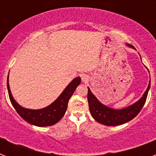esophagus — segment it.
I'll return each instance as SVG.
<instances>
[{
  "instance_id": "34e87169",
  "label": "esophagus",
  "mask_w": 156,
  "mask_h": 156,
  "mask_svg": "<svg viewBox=\"0 0 156 156\" xmlns=\"http://www.w3.org/2000/svg\"><path fill=\"white\" fill-rule=\"evenodd\" d=\"M82 81H83V83H87L88 81H89V77L87 74H83L82 75Z\"/></svg>"
}]
</instances>
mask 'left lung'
Here are the masks:
<instances>
[{
    "label": "left lung",
    "instance_id": "1",
    "mask_svg": "<svg viewBox=\"0 0 156 156\" xmlns=\"http://www.w3.org/2000/svg\"><path fill=\"white\" fill-rule=\"evenodd\" d=\"M128 47L135 49L133 46L130 44H126ZM141 57V56H140ZM142 60V59H141ZM151 87V78L147 90L143 95V96L134 104L121 109H114L106 106L100 103L94 94L90 91V88H88L87 100L89 104V108L91 116L95 121L99 123H101L104 126H115L122 125L128 121H131L135 117L141 109L143 108L145 104L148 91Z\"/></svg>",
    "mask_w": 156,
    "mask_h": 156
}]
</instances>
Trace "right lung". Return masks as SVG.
<instances>
[{
  "label": "right lung",
  "instance_id": "obj_1",
  "mask_svg": "<svg viewBox=\"0 0 156 156\" xmlns=\"http://www.w3.org/2000/svg\"><path fill=\"white\" fill-rule=\"evenodd\" d=\"M80 83V77L73 78L54 102L48 106L40 109L25 108L16 102L11 94L9 84V74L7 78V88L11 104L19 116L33 126L44 127L55 125L63 117L67 109L69 100Z\"/></svg>",
  "mask_w": 156,
  "mask_h": 156
}]
</instances>
